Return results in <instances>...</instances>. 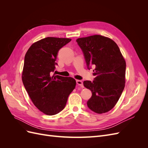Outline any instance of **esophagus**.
<instances>
[{
  "label": "esophagus",
  "mask_w": 148,
  "mask_h": 148,
  "mask_svg": "<svg viewBox=\"0 0 148 148\" xmlns=\"http://www.w3.org/2000/svg\"><path fill=\"white\" fill-rule=\"evenodd\" d=\"M77 84L78 85V86H79L81 88H83V82L81 81V80H77Z\"/></svg>",
  "instance_id": "obj_1"
}]
</instances>
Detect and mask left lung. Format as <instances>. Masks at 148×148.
Returning a JSON list of instances; mask_svg holds the SVG:
<instances>
[{
    "mask_svg": "<svg viewBox=\"0 0 148 148\" xmlns=\"http://www.w3.org/2000/svg\"><path fill=\"white\" fill-rule=\"evenodd\" d=\"M88 69L93 67L92 82L84 81L92 96L87 102L89 109L97 114L106 113L117 104L125 88L126 62L117 44L101 35L77 39Z\"/></svg>",
    "mask_w": 148,
    "mask_h": 148,
    "instance_id": "obj_1",
    "label": "left lung"
}]
</instances>
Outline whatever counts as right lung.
Segmentation results:
<instances>
[{
	"label": "right lung",
	"mask_w": 148,
	"mask_h": 148,
	"mask_svg": "<svg viewBox=\"0 0 148 148\" xmlns=\"http://www.w3.org/2000/svg\"><path fill=\"white\" fill-rule=\"evenodd\" d=\"M69 38L47 37L34 43L25 57L22 81L31 101L42 112L56 115L64 109L75 79L53 75L60 49Z\"/></svg>",
	"instance_id": "add662e5"
}]
</instances>
